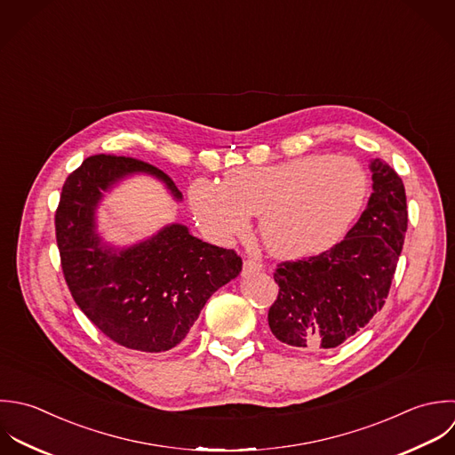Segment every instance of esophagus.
<instances>
[{"mask_svg":"<svg viewBox=\"0 0 455 455\" xmlns=\"http://www.w3.org/2000/svg\"><path fill=\"white\" fill-rule=\"evenodd\" d=\"M259 271H262V264L260 262L251 260V259L244 260V264H243V276H248V275H253V273H259Z\"/></svg>","mask_w":455,"mask_h":455,"instance_id":"34e87169","label":"esophagus"}]
</instances>
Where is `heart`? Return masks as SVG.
Instances as JSON below:
<instances>
[{"instance_id": "heart-1", "label": "heart", "mask_w": 455, "mask_h": 455, "mask_svg": "<svg viewBox=\"0 0 455 455\" xmlns=\"http://www.w3.org/2000/svg\"><path fill=\"white\" fill-rule=\"evenodd\" d=\"M369 193L363 166L351 157L308 154L267 166L232 170L225 184L198 179L189 188L193 212L220 243L248 234L260 214V234L283 259L317 255L337 244Z\"/></svg>"}]
</instances>
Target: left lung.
I'll use <instances>...</instances> for the list:
<instances>
[{
  "label": "left lung",
  "instance_id": "8db88e82",
  "mask_svg": "<svg viewBox=\"0 0 455 455\" xmlns=\"http://www.w3.org/2000/svg\"><path fill=\"white\" fill-rule=\"evenodd\" d=\"M372 195L344 241L303 260L282 262L267 321L296 349H333L378 314L390 292L408 230L406 189L397 172L372 159Z\"/></svg>",
  "mask_w": 455,
  "mask_h": 455
}]
</instances>
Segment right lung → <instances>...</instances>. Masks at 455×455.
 Returning a JSON list of instances; mask_svg holds the SVG:
<instances>
[{"mask_svg":"<svg viewBox=\"0 0 455 455\" xmlns=\"http://www.w3.org/2000/svg\"><path fill=\"white\" fill-rule=\"evenodd\" d=\"M136 173L156 177L175 202L182 200L173 180L148 163L86 157L61 188L56 243L65 282L83 314L118 346L163 353L186 339L207 299L241 273L243 260L234 250L200 241L180 223L131 246L104 243L97 232L99 204L106 191Z\"/></svg>","mask_w":455,"mask_h":455,"instance_id":"1","label":"right lung"}]
</instances>
